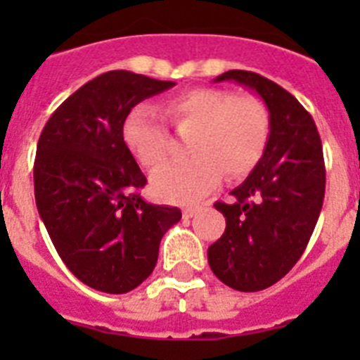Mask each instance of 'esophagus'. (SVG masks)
<instances>
[{
    "instance_id": "34e87169",
    "label": "esophagus",
    "mask_w": 360,
    "mask_h": 360,
    "mask_svg": "<svg viewBox=\"0 0 360 360\" xmlns=\"http://www.w3.org/2000/svg\"><path fill=\"white\" fill-rule=\"evenodd\" d=\"M198 211H200V205H191V207L184 209V216H186V218H193Z\"/></svg>"
}]
</instances>
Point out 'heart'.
<instances>
[{
    "mask_svg": "<svg viewBox=\"0 0 360 360\" xmlns=\"http://www.w3.org/2000/svg\"><path fill=\"white\" fill-rule=\"evenodd\" d=\"M164 113L178 131H191L187 149L193 157L173 162L153 174L155 195L165 202L189 203L219 182L249 174L262 160L269 142V110L257 97L221 88H195L164 103ZM122 141L146 169L167 157V131L157 111L139 104L122 124Z\"/></svg>",
    "mask_w": 360,
    "mask_h": 360,
    "instance_id": "heart-1",
    "label": "heart"
}]
</instances>
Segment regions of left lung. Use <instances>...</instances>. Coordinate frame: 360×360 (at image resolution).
<instances>
[{
	"instance_id": "left-lung-1",
	"label": "left lung",
	"mask_w": 360,
	"mask_h": 360,
	"mask_svg": "<svg viewBox=\"0 0 360 360\" xmlns=\"http://www.w3.org/2000/svg\"><path fill=\"white\" fill-rule=\"evenodd\" d=\"M216 82L234 81L263 98L270 133L262 160L232 202H216L225 232L209 247L216 278L240 292H257L297 263L316 229L324 200L323 146L311 115L297 98L259 73L229 70Z\"/></svg>"
}]
</instances>
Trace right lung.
<instances>
[{"instance_id": "right-lung-1", "label": "right lung", "mask_w": 360, "mask_h": 360, "mask_svg": "<svg viewBox=\"0 0 360 360\" xmlns=\"http://www.w3.org/2000/svg\"><path fill=\"white\" fill-rule=\"evenodd\" d=\"M141 73L111 70L70 95L44 124L34 162V193L44 227L77 279L126 294L151 274L178 207L153 205L146 176L122 141L131 108L173 88Z\"/></svg>"}]
</instances>
